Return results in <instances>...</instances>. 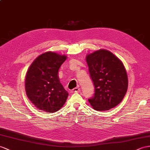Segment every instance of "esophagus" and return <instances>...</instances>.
Here are the masks:
<instances>
[{
    "mask_svg": "<svg viewBox=\"0 0 150 150\" xmlns=\"http://www.w3.org/2000/svg\"><path fill=\"white\" fill-rule=\"evenodd\" d=\"M72 92H73V93H79V92H80V88L79 87H75V88H74V89H73Z\"/></svg>",
    "mask_w": 150,
    "mask_h": 150,
    "instance_id": "34e87169",
    "label": "esophagus"
}]
</instances>
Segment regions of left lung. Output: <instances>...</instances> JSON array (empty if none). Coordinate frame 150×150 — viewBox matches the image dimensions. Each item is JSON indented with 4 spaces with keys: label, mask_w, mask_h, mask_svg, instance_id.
Listing matches in <instances>:
<instances>
[{
    "label": "left lung",
    "mask_w": 150,
    "mask_h": 150,
    "mask_svg": "<svg viewBox=\"0 0 150 150\" xmlns=\"http://www.w3.org/2000/svg\"><path fill=\"white\" fill-rule=\"evenodd\" d=\"M91 77L95 87L91 106L97 111L115 108L127 91L128 76L122 61L108 50L99 49L86 57Z\"/></svg>",
    "instance_id": "left-lung-1"
}]
</instances>
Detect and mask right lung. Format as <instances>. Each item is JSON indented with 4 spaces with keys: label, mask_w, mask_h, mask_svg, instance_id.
I'll return each instance as SVG.
<instances>
[{
    "label": "right lung",
    "mask_w": 150,
    "mask_h": 150,
    "mask_svg": "<svg viewBox=\"0 0 150 150\" xmlns=\"http://www.w3.org/2000/svg\"><path fill=\"white\" fill-rule=\"evenodd\" d=\"M67 56L47 51L38 56L30 64L25 76L26 94L38 110L47 113L59 110L68 93L61 83L58 71Z\"/></svg>",
    "instance_id": "obj_1"
}]
</instances>
